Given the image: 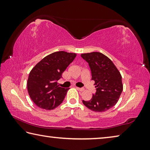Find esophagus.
Returning <instances> with one entry per match:
<instances>
[{
	"mask_svg": "<svg viewBox=\"0 0 150 150\" xmlns=\"http://www.w3.org/2000/svg\"><path fill=\"white\" fill-rule=\"evenodd\" d=\"M76 88H77V89L78 91H84V88H79V87H76Z\"/></svg>",
	"mask_w": 150,
	"mask_h": 150,
	"instance_id": "1",
	"label": "esophagus"
}]
</instances>
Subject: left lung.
Returning <instances> with one entry per match:
<instances>
[{"label": "left lung", "instance_id": "obj_1", "mask_svg": "<svg viewBox=\"0 0 150 150\" xmlns=\"http://www.w3.org/2000/svg\"><path fill=\"white\" fill-rule=\"evenodd\" d=\"M88 63L96 93L90 100L83 103L90 110L101 112L108 110L117 103L123 90L122 76L113 62L100 52L81 55Z\"/></svg>", "mask_w": 150, "mask_h": 150}]
</instances>
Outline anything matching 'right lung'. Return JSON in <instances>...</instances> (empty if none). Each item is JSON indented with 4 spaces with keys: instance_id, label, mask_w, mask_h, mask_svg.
<instances>
[{
    "instance_id": "obj_1",
    "label": "right lung",
    "mask_w": 150,
    "mask_h": 150,
    "mask_svg": "<svg viewBox=\"0 0 150 150\" xmlns=\"http://www.w3.org/2000/svg\"><path fill=\"white\" fill-rule=\"evenodd\" d=\"M76 55L63 51L52 53L32 69L27 88L30 98L38 107L53 110L63 102L69 88L59 87L57 81Z\"/></svg>"
}]
</instances>
